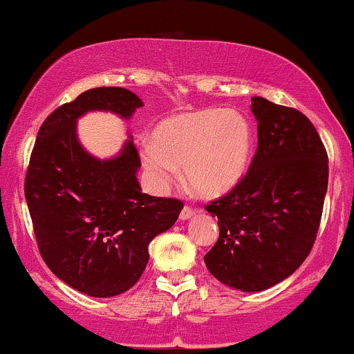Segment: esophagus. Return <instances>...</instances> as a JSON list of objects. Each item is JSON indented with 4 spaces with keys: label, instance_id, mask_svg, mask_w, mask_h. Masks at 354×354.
I'll use <instances>...</instances> for the list:
<instances>
[{
    "label": "esophagus",
    "instance_id": "esophagus-1",
    "mask_svg": "<svg viewBox=\"0 0 354 354\" xmlns=\"http://www.w3.org/2000/svg\"><path fill=\"white\" fill-rule=\"evenodd\" d=\"M194 214H195V210L192 209V207L185 205L180 212V220H189L190 217H194Z\"/></svg>",
    "mask_w": 354,
    "mask_h": 354
}]
</instances>
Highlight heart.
I'll use <instances>...</instances> for the list:
<instances>
[{"mask_svg":"<svg viewBox=\"0 0 354 354\" xmlns=\"http://www.w3.org/2000/svg\"><path fill=\"white\" fill-rule=\"evenodd\" d=\"M255 132L239 111L178 112L157 124L140 159L157 187L169 185L184 165L185 182L202 197H218L242 180L250 165Z\"/></svg>","mask_w":354,"mask_h":354,"instance_id":"1","label":"heart"}]
</instances>
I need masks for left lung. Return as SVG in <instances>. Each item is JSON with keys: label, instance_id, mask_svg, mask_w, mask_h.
<instances>
[{"label": "left lung", "instance_id": "1", "mask_svg": "<svg viewBox=\"0 0 354 354\" xmlns=\"http://www.w3.org/2000/svg\"><path fill=\"white\" fill-rule=\"evenodd\" d=\"M252 112L259 145L248 172L205 207L220 228L207 268L242 292L280 283L305 261L328 189V153L311 120L263 97H252Z\"/></svg>", "mask_w": 354, "mask_h": 354}]
</instances>
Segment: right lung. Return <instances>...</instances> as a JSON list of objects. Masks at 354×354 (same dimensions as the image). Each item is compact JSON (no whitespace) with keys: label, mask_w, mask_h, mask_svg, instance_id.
<instances>
[{"label":"right lung","mask_w":354,"mask_h":354,"mask_svg":"<svg viewBox=\"0 0 354 354\" xmlns=\"http://www.w3.org/2000/svg\"><path fill=\"white\" fill-rule=\"evenodd\" d=\"M142 101L124 87H95L46 118L29 159L24 197L49 270L95 298L127 292L149 261L153 236L176 223L184 203L142 194L132 140L99 160L81 147L76 122L89 111L129 119Z\"/></svg>","instance_id":"right-lung-1"}]
</instances>
